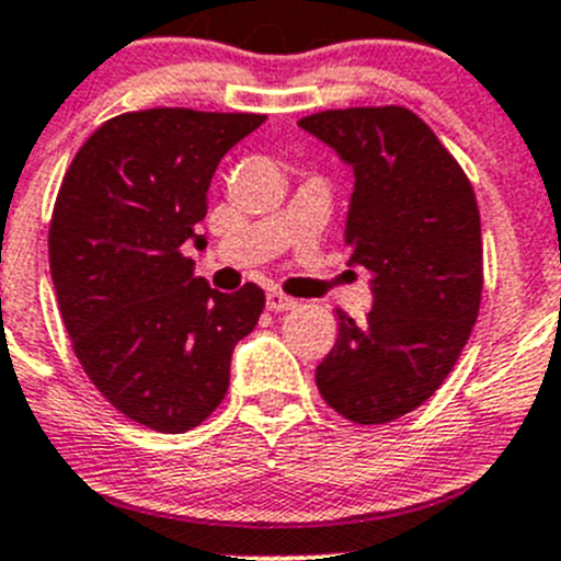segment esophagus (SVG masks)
Segmentation results:
<instances>
[{
    "mask_svg": "<svg viewBox=\"0 0 561 561\" xmlns=\"http://www.w3.org/2000/svg\"><path fill=\"white\" fill-rule=\"evenodd\" d=\"M265 301H268L271 312H287V310H293V307H296V301H293L290 296H285V293H279V290H271Z\"/></svg>",
    "mask_w": 561,
    "mask_h": 561,
    "instance_id": "obj_1",
    "label": "esophagus"
}]
</instances>
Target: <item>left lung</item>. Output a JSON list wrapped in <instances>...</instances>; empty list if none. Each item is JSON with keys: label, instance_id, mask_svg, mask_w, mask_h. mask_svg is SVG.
Segmentation results:
<instances>
[{"label": "left lung", "instance_id": "obj_1", "mask_svg": "<svg viewBox=\"0 0 561 561\" xmlns=\"http://www.w3.org/2000/svg\"><path fill=\"white\" fill-rule=\"evenodd\" d=\"M305 133L354 171L348 265L370 274L363 323L337 310V340L316 370L323 401L354 423H390L432 399L470 337L481 301L473 187L407 107L307 115Z\"/></svg>", "mask_w": 561, "mask_h": 561}]
</instances>
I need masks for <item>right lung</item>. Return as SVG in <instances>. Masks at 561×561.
<instances>
[{"mask_svg":"<svg viewBox=\"0 0 561 561\" xmlns=\"http://www.w3.org/2000/svg\"><path fill=\"white\" fill-rule=\"evenodd\" d=\"M265 115L154 107L115 115L62 176L49 227L57 307L104 399L154 432L182 434L229 390L234 345L265 293L209 287L182 245L204 249L209 180Z\"/></svg>","mask_w":561,"mask_h":561,"instance_id":"right-lung-1","label":"right lung"}]
</instances>
